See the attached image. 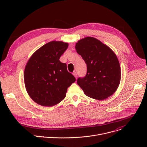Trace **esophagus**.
Listing matches in <instances>:
<instances>
[{"instance_id": "1", "label": "esophagus", "mask_w": 147, "mask_h": 147, "mask_svg": "<svg viewBox=\"0 0 147 147\" xmlns=\"http://www.w3.org/2000/svg\"><path fill=\"white\" fill-rule=\"evenodd\" d=\"M73 76L75 77V78H77V73H76V71H74V72L73 73Z\"/></svg>"}]
</instances>
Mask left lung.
<instances>
[{"label": "left lung", "instance_id": "1", "mask_svg": "<svg viewBox=\"0 0 147 147\" xmlns=\"http://www.w3.org/2000/svg\"><path fill=\"white\" fill-rule=\"evenodd\" d=\"M76 49L87 65L86 76L77 79V84L84 94L97 100L113 95L121 78L119 61L114 52L98 39L90 36L79 40Z\"/></svg>", "mask_w": 147, "mask_h": 147}]
</instances>
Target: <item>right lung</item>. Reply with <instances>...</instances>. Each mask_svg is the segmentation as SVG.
<instances>
[{
	"label": "right lung",
	"instance_id": "add662e5",
	"mask_svg": "<svg viewBox=\"0 0 147 147\" xmlns=\"http://www.w3.org/2000/svg\"><path fill=\"white\" fill-rule=\"evenodd\" d=\"M69 44L52 41L38 49L26 65L24 78L26 90L31 98L44 107H52L66 97L67 88L76 81L67 70L60 56Z\"/></svg>",
	"mask_w": 147,
	"mask_h": 147
}]
</instances>
